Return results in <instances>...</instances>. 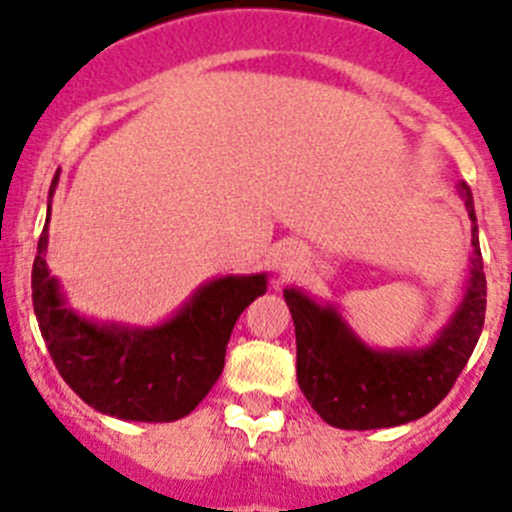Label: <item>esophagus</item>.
<instances>
[{
	"label": "esophagus",
	"mask_w": 512,
	"mask_h": 512,
	"mask_svg": "<svg viewBox=\"0 0 512 512\" xmlns=\"http://www.w3.org/2000/svg\"><path fill=\"white\" fill-rule=\"evenodd\" d=\"M300 261H302L300 251H295V248H282V253H279V259H277V266L284 271V274H292Z\"/></svg>",
	"instance_id": "34e87169"
}]
</instances>
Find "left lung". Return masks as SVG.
<instances>
[{
	"label": "left lung",
	"mask_w": 512,
	"mask_h": 512,
	"mask_svg": "<svg viewBox=\"0 0 512 512\" xmlns=\"http://www.w3.org/2000/svg\"><path fill=\"white\" fill-rule=\"evenodd\" d=\"M472 220V266L449 323L428 346L372 348L330 302L300 287L284 289L297 338V382L312 410L333 428L372 431L410 423L449 395L485 325L487 279L479 251L472 189L459 184Z\"/></svg>",
	"instance_id": "1"
}]
</instances>
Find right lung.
I'll list each match as a JSON object with an SVG mask.
<instances>
[{
  "instance_id": "1",
  "label": "right lung",
  "mask_w": 512,
  "mask_h": 512,
  "mask_svg": "<svg viewBox=\"0 0 512 512\" xmlns=\"http://www.w3.org/2000/svg\"><path fill=\"white\" fill-rule=\"evenodd\" d=\"M53 176L51 197L56 192ZM48 217L33 261V307L58 374L94 410L120 420L171 423L192 413L223 374L235 320L266 292V274L202 284L176 315L151 328L97 323L66 305L45 261Z\"/></svg>"
}]
</instances>
